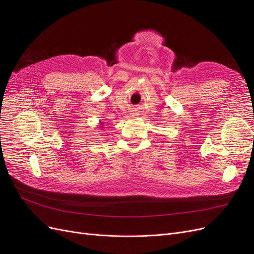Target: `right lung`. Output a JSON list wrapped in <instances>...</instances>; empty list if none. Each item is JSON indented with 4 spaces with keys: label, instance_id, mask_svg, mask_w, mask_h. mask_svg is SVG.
I'll list each match as a JSON object with an SVG mask.
<instances>
[{
    "label": "right lung",
    "instance_id": "right-lung-1",
    "mask_svg": "<svg viewBox=\"0 0 254 254\" xmlns=\"http://www.w3.org/2000/svg\"><path fill=\"white\" fill-rule=\"evenodd\" d=\"M99 127L103 128V122H99Z\"/></svg>",
    "mask_w": 254,
    "mask_h": 254
}]
</instances>
